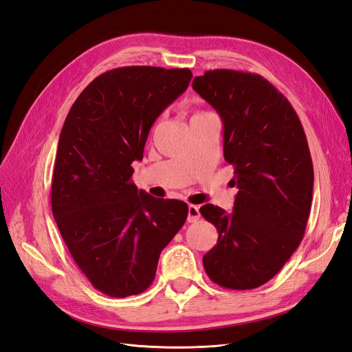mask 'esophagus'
Segmentation results:
<instances>
[{"label":"esophagus","mask_w":352,"mask_h":352,"mask_svg":"<svg viewBox=\"0 0 352 352\" xmlns=\"http://www.w3.org/2000/svg\"><path fill=\"white\" fill-rule=\"evenodd\" d=\"M199 217H201V214H199V207L198 206H188V221L189 223H195V221H198L199 220Z\"/></svg>","instance_id":"obj_1"}]
</instances>
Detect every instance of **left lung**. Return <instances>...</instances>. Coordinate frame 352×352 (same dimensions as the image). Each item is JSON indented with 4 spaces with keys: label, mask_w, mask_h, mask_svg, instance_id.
I'll return each instance as SVG.
<instances>
[{
    "label": "left lung",
    "mask_w": 352,
    "mask_h": 352,
    "mask_svg": "<svg viewBox=\"0 0 352 352\" xmlns=\"http://www.w3.org/2000/svg\"><path fill=\"white\" fill-rule=\"evenodd\" d=\"M192 88L220 116L223 155L239 189L232 212L199 208L219 232L202 264L221 287L254 289L278 274L304 236L314 184L307 138L291 102L260 74L208 70Z\"/></svg>",
    "instance_id": "8db88e82"
}]
</instances>
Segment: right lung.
<instances>
[{
  "mask_svg": "<svg viewBox=\"0 0 352 352\" xmlns=\"http://www.w3.org/2000/svg\"><path fill=\"white\" fill-rule=\"evenodd\" d=\"M190 79L189 69H113L82 91L63 124L52 214L74 263L109 296L150 287L160 254L188 217L186 202L138 190L132 163L141 162L151 126Z\"/></svg>",
  "mask_w": 352,
  "mask_h": 352,
  "instance_id": "add662e5",
  "label": "right lung"
}]
</instances>
